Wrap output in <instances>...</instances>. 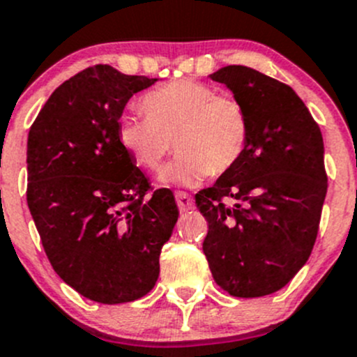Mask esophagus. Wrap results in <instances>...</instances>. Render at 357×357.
Returning a JSON list of instances; mask_svg holds the SVG:
<instances>
[{
  "instance_id": "1",
  "label": "esophagus",
  "mask_w": 357,
  "mask_h": 357,
  "mask_svg": "<svg viewBox=\"0 0 357 357\" xmlns=\"http://www.w3.org/2000/svg\"><path fill=\"white\" fill-rule=\"evenodd\" d=\"M176 202H178V207L181 213L193 209V199L186 192H176Z\"/></svg>"
}]
</instances>
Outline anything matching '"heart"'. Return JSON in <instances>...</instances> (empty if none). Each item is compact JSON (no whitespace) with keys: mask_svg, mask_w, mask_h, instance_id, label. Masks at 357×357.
<instances>
[{"mask_svg":"<svg viewBox=\"0 0 357 357\" xmlns=\"http://www.w3.org/2000/svg\"><path fill=\"white\" fill-rule=\"evenodd\" d=\"M148 116L126 113L119 120V141L139 167L155 171L171 151L179 153L158 174L160 185L195 186L238 164L248 146L244 108L220 98L199 82L178 79L143 98Z\"/></svg>","mask_w":357,"mask_h":357,"instance_id":"heart-1","label":"heart"}]
</instances>
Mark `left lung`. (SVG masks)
I'll return each instance as SVG.
<instances>
[{
	"label": "left lung",
	"instance_id": "left-lung-1",
	"mask_svg": "<svg viewBox=\"0 0 357 357\" xmlns=\"http://www.w3.org/2000/svg\"><path fill=\"white\" fill-rule=\"evenodd\" d=\"M209 78L241 102L249 136L238 164L195 195L209 225L204 255L231 296L271 295L295 278L316 242L328 188L323 136L279 79L248 66H227Z\"/></svg>",
	"mask_w": 357,
	"mask_h": 357
}]
</instances>
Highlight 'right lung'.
I'll return each instance as SVG.
<instances>
[{
  "instance_id": "obj_1",
  "label": "right lung",
  "mask_w": 357,
  "mask_h": 357,
  "mask_svg": "<svg viewBox=\"0 0 357 357\" xmlns=\"http://www.w3.org/2000/svg\"><path fill=\"white\" fill-rule=\"evenodd\" d=\"M158 78L108 64L66 79L27 136V206L59 278L98 303L134 302L153 289L162 245L179 211L155 190L119 141L127 102Z\"/></svg>"
}]
</instances>
